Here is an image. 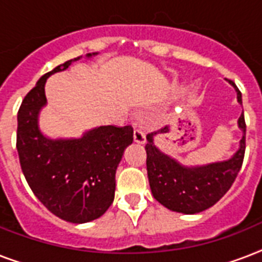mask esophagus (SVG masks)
<instances>
[{"label":"esophagus","instance_id":"1","mask_svg":"<svg viewBox=\"0 0 262 262\" xmlns=\"http://www.w3.org/2000/svg\"><path fill=\"white\" fill-rule=\"evenodd\" d=\"M133 140H135L136 143L139 144H144L145 143V133L141 127L135 126V132H133Z\"/></svg>","mask_w":262,"mask_h":262}]
</instances>
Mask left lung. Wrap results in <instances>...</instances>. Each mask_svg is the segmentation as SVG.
I'll return each mask as SVG.
<instances>
[{
    "mask_svg": "<svg viewBox=\"0 0 262 262\" xmlns=\"http://www.w3.org/2000/svg\"><path fill=\"white\" fill-rule=\"evenodd\" d=\"M236 91L238 103L242 104V94L236 85L228 80ZM238 126L244 136L239 148L228 160L204 166H183L177 159L166 155L154 143L158 135H166L170 126L147 135V171L151 191L156 201L170 211L193 215L215 205L228 191L235 181L244 162L246 148V123L244 113L238 119Z\"/></svg>",
    "mask_w": 262,
    "mask_h": 262,
    "instance_id": "left-lung-1",
    "label": "left lung"
}]
</instances>
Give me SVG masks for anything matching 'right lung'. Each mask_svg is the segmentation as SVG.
<instances>
[{
  "label": "right lung",
  "instance_id": "add662e5",
  "mask_svg": "<svg viewBox=\"0 0 262 262\" xmlns=\"http://www.w3.org/2000/svg\"><path fill=\"white\" fill-rule=\"evenodd\" d=\"M98 53L87 54V58ZM81 57L42 76L26 95L17 114L18 159L31 190L45 207L71 223L100 217L114 201L115 171L133 127H94L80 139H50L39 129V113L47 104L45 84Z\"/></svg>",
  "mask_w": 262,
  "mask_h": 262
}]
</instances>
